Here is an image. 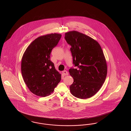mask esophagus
I'll return each instance as SVG.
<instances>
[{"label":"esophagus","instance_id":"34e87169","mask_svg":"<svg viewBox=\"0 0 131 131\" xmlns=\"http://www.w3.org/2000/svg\"><path fill=\"white\" fill-rule=\"evenodd\" d=\"M62 73L64 76L68 75V71H64L62 72Z\"/></svg>","mask_w":131,"mask_h":131}]
</instances>
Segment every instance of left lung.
<instances>
[{
    "label": "left lung",
    "mask_w": 131,
    "mask_h": 131,
    "mask_svg": "<svg viewBox=\"0 0 131 131\" xmlns=\"http://www.w3.org/2000/svg\"><path fill=\"white\" fill-rule=\"evenodd\" d=\"M65 39L71 46L73 63L70 74L73 83L71 94L80 99L90 98L99 91L107 74V64L99 43L91 37L76 31L65 34Z\"/></svg>",
    "instance_id": "left-lung-1"
}]
</instances>
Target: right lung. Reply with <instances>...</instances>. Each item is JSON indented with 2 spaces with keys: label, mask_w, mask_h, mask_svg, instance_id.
<instances>
[{
  "label": "right lung",
  "mask_w": 131,
  "mask_h": 131,
  "mask_svg": "<svg viewBox=\"0 0 131 131\" xmlns=\"http://www.w3.org/2000/svg\"><path fill=\"white\" fill-rule=\"evenodd\" d=\"M61 35L54 33L40 36L29 45L21 59L24 82L34 94L50 95L61 80V74L50 60L52 49L58 44Z\"/></svg>",
  "instance_id": "add662e5"
}]
</instances>
